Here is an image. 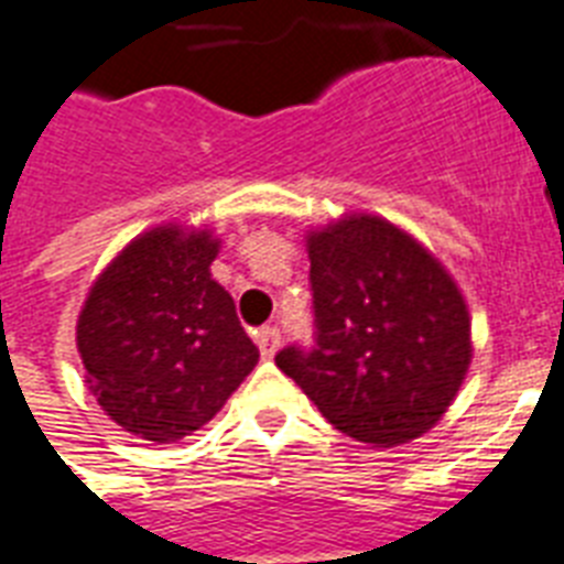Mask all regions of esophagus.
Here are the masks:
<instances>
[{
  "instance_id": "esophagus-1",
  "label": "esophagus",
  "mask_w": 564,
  "mask_h": 564,
  "mask_svg": "<svg viewBox=\"0 0 564 564\" xmlns=\"http://www.w3.org/2000/svg\"><path fill=\"white\" fill-rule=\"evenodd\" d=\"M254 341H258L260 354L267 356V359H272V356L278 354V347H281V333L274 327H260L258 333H254Z\"/></svg>"
}]
</instances>
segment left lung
<instances>
[{
  "label": "left lung",
  "mask_w": 564,
  "mask_h": 564,
  "mask_svg": "<svg viewBox=\"0 0 564 564\" xmlns=\"http://www.w3.org/2000/svg\"><path fill=\"white\" fill-rule=\"evenodd\" d=\"M315 347L274 365L347 437L391 448L448 411L473 361L464 292L441 260L377 214L306 231Z\"/></svg>",
  "instance_id": "1"
}]
</instances>
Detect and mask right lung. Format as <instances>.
I'll list each match as a JSON object with an SVG mask.
<instances>
[{
  "label": "right lung",
  "instance_id": "add662e5",
  "mask_svg": "<svg viewBox=\"0 0 564 564\" xmlns=\"http://www.w3.org/2000/svg\"><path fill=\"white\" fill-rule=\"evenodd\" d=\"M219 237L164 223L130 240L95 278L77 315L86 386L141 441L203 429L260 354L214 278Z\"/></svg>",
  "mask_w": 564,
  "mask_h": 564
}]
</instances>
